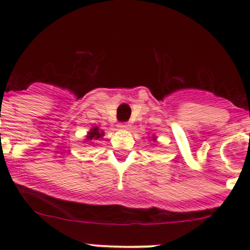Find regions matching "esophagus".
Returning a JSON list of instances; mask_svg holds the SVG:
<instances>
[{
	"label": "esophagus",
	"instance_id": "obj_1",
	"mask_svg": "<svg viewBox=\"0 0 250 250\" xmlns=\"http://www.w3.org/2000/svg\"><path fill=\"white\" fill-rule=\"evenodd\" d=\"M128 127H129V125H128L127 122H121L120 125H118V128H120V129H127Z\"/></svg>",
	"mask_w": 250,
	"mask_h": 250
}]
</instances>
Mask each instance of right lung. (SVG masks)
<instances>
[{
	"label": "right lung",
	"mask_w": 250,
	"mask_h": 250,
	"mask_svg": "<svg viewBox=\"0 0 250 250\" xmlns=\"http://www.w3.org/2000/svg\"><path fill=\"white\" fill-rule=\"evenodd\" d=\"M104 135L103 132H99V128L98 127H94L93 129L89 132L88 137H86V140H93V139H100L101 137Z\"/></svg>",
	"instance_id": "1"
}]
</instances>
